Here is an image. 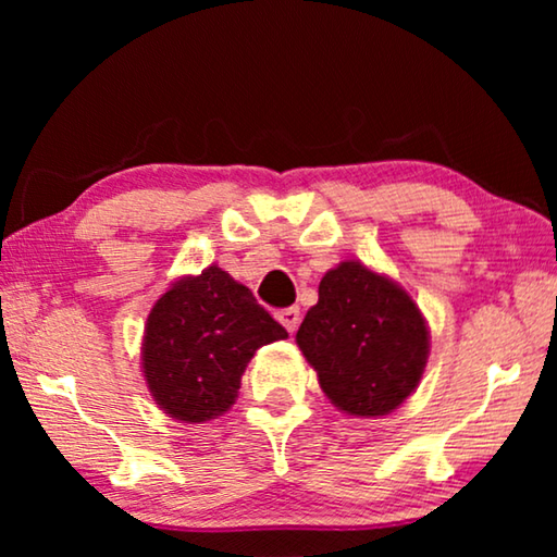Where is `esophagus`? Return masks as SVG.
<instances>
[{"mask_svg": "<svg viewBox=\"0 0 557 557\" xmlns=\"http://www.w3.org/2000/svg\"><path fill=\"white\" fill-rule=\"evenodd\" d=\"M277 319H280V324L285 326L289 334H295V332H297V326H299V309H297V307L280 309V312H277Z\"/></svg>", "mask_w": 557, "mask_h": 557, "instance_id": "1", "label": "esophagus"}]
</instances>
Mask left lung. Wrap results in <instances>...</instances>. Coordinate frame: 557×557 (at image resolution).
<instances>
[{
    "instance_id": "1",
    "label": "left lung",
    "mask_w": 557,
    "mask_h": 557,
    "mask_svg": "<svg viewBox=\"0 0 557 557\" xmlns=\"http://www.w3.org/2000/svg\"><path fill=\"white\" fill-rule=\"evenodd\" d=\"M297 344L329 400L366 418L391 412L408 398L430 351L414 301L361 262H342L322 277Z\"/></svg>"
}]
</instances>
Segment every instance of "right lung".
<instances>
[{"label":"right lung","mask_w":557,"mask_h":557,"mask_svg":"<svg viewBox=\"0 0 557 557\" xmlns=\"http://www.w3.org/2000/svg\"><path fill=\"white\" fill-rule=\"evenodd\" d=\"M285 326L221 268L178 280L147 319L143 366L149 393L172 418L203 422L238 398L240 375L260 346Z\"/></svg>","instance_id":"right-lung-1"}]
</instances>
